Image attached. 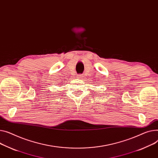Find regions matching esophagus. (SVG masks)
Listing matches in <instances>:
<instances>
[{
	"label": "esophagus",
	"instance_id": "esophagus-1",
	"mask_svg": "<svg viewBox=\"0 0 158 158\" xmlns=\"http://www.w3.org/2000/svg\"><path fill=\"white\" fill-rule=\"evenodd\" d=\"M82 77H83V76H82V75H80V76H79V79H82Z\"/></svg>",
	"mask_w": 158,
	"mask_h": 158
}]
</instances>
